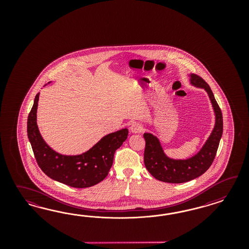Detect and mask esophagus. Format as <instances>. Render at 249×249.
<instances>
[{"mask_svg":"<svg viewBox=\"0 0 249 249\" xmlns=\"http://www.w3.org/2000/svg\"><path fill=\"white\" fill-rule=\"evenodd\" d=\"M130 130L133 132V133H138V132H142L143 130V126L139 123V122H135L133 123L131 126H130Z\"/></svg>","mask_w":249,"mask_h":249,"instance_id":"esophagus-1","label":"esophagus"}]
</instances>
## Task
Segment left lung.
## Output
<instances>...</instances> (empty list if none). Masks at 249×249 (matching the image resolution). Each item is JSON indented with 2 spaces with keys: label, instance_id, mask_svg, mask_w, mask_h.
Wrapping results in <instances>:
<instances>
[{
  "label": "left lung",
  "instance_id": "left-lung-1",
  "mask_svg": "<svg viewBox=\"0 0 249 249\" xmlns=\"http://www.w3.org/2000/svg\"><path fill=\"white\" fill-rule=\"evenodd\" d=\"M191 83L203 88L208 93L215 113V125L204 147L196 155L187 160L167 157L158 139L151 133H144V164L149 173L159 181L181 183L192 181L204 174L212 165L223 134V115L209 85L199 75H191Z\"/></svg>",
  "mask_w": 249,
  "mask_h": 249
}]
</instances>
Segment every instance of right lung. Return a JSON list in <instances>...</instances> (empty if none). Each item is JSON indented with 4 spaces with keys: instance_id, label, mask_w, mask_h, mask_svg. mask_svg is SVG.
<instances>
[{
    "instance_id": "right-lung-1",
    "label": "right lung",
    "mask_w": 249,
    "mask_h": 249,
    "mask_svg": "<svg viewBox=\"0 0 249 249\" xmlns=\"http://www.w3.org/2000/svg\"><path fill=\"white\" fill-rule=\"evenodd\" d=\"M39 94L27 119V134L38 166L48 177L74 188H87L103 181L113 164L114 154L128 137L122 128L103 137L89 151L67 156L53 151L45 143L36 124Z\"/></svg>"
}]
</instances>
